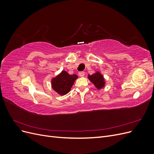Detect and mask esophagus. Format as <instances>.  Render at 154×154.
Here are the masks:
<instances>
[{
  "instance_id": "obj_1",
  "label": "esophagus",
  "mask_w": 154,
  "mask_h": 154,
  "mask_svg": "<svg viewBox=\"0 0 154 154\" xmlns=\"http://www.w3.org/2000/svg\"><path fill=\"white\" fill-rule=\"evenodd\" d=\"M78 74H79V76H81V77H83V76H85V72H83V71L79 72Z\"/></svg>"
}]
</instances>
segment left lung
I'll return each mask as SVG.
<instances>
[{
  "instance_id": "left-lung-1",
  "label": "left lung",
  "mask_w": 154,
  "mask_h": 154,
  "mask_svg": "<svg viewBox=\"0 0 154 154\" xmlns=\"http://www.w3.org/2000/svg\"><path fill=\"white\" fill-rule=\"evenodd\" d=\"M88 78L89 79V80L95 85V87L100 89V88H103L105 86V82L104 78L103 75H101L100 72H97L94 74H92V75H88Z\"/></svg>"
}]
</instances>
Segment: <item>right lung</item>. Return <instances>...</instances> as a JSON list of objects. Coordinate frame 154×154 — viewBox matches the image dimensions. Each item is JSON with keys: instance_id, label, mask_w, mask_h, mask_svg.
Masks as SVG:
<instances>
[{"instance_id": "right-lung-1", "label": "right lung", "mask_w": 154, "mask_h": 154, "mask_svg": "<svg viewBox=\"0 0 154 154\" xmlns=\"http://www.w3.org/2000/svg\"><path fill=\"white\" fill-rule=\"evenodd\" d=\"M78 78L76 74L71 75L63 71L58 75L53 78L51 84L53 89L60 95L67 94L71 91L74 82Z\"/></svg>"}]
</instances>
